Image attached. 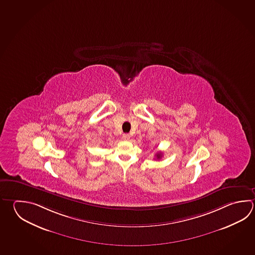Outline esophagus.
Instances as JSON below:
<instances>
[{
	"label": "esophagus",
	"mask_w": 255,
	"mask_h": 255,
	"mask_svg": "<svg viewBox=\"0 0 255 255\" xmlns=\"http://www.w3.org/2000/svg\"><path fill=\"white\" fill-rule=\"evenodd\" d=\"M130 134H128V133H124L123 134V139H125V140H128V139H130Z\"/></svg>",
	"instance_id": "esophagus-1"
}]
</instances>
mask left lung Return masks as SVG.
Listing matches in <instances>:
<instances>
[{
	"label": "left lung",
	"mask_w": 255,
	"mask_h": 255,
	"mask_svg": "<svg viewBox=\"0 0 255 255\" xmlns=\"http://www.w3.org/2000/svg\"><path fill=\"white\" fill-rule=\"evenodd\" d=\"M156 156H157V159H160L161 158V153L159 152V153L156 154Z\"/></svg>",
	"instance_id": "8db88e82"
}]
</instances>
